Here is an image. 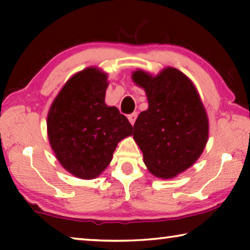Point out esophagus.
Wrapping results in <instances>:
<instances>
[{
    "mask_svg": "<svg viewBox=\"0 0 250 250\" xmlns=\"http://www.w3.org/2000/svg\"><path fill=\"white\" fill-rule=\"evenodd\" d=\"M137 117H138V113L137 112H132V113H130V115L128 116V119H129L131 125H134L135 120H137Z\"/></svg>",
    "mask_w": 250,
    "mask_h": 250,
    "instance_id": "34e87169",
    "label": "esophagus"
}]
</instances>
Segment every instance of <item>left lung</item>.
Masks as SVG:
<instances>
[{
  "mask_svg": "<svg viewBox=\"0 0 250 250\" xmlns=\"http://www.w3.org/2000/svg\"><path fill=\"white\" fill-rule=\"evenodd\" d=\"M145 88L149 108L133 125V138L152 174L171 179L200 158L208 138V120L197 91L186 76L167 68L155 77L134 71Z\"/></svg>",
  "mask_w": 250,
  "mask_h": 250,
  "instance_id": "8db88e82",
  "label": "left lung"
}]
</instances>
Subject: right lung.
Masks as SVG:
<instances>
[{"mask_svg":"<svg viewBox=\"0 0 250 250\" xmlns=\"http://www.w3.org/2000/svg\"><path fill=\"white\" fill-rule=\"evenodd\" d=\"M107 75L87 68L73 76L50 107L47 131L62 167L80 179H95L108 167L118 142L132 125L116 107L104 104Z\"/></svg>","mask_w":250,"mask_h":250,"instance_id":"right-lung-1","label":"right lung"}]
</instances>
